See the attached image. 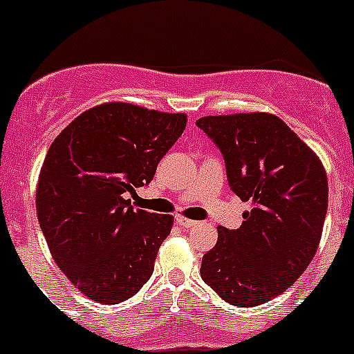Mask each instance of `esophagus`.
<instances>
[{
  "label": "esophagus",
  "mask_w": 354,
  "mask_h": 354,
  "mask_svg": "<svg viewBox=\"0 0 354 354\" xmlns=\"http://www.w3.org/2000/svg\"><path fill=\"white\" fill-rule=\"evenodd\" d=\"M175 221H177V225H180L183 228H192L193 225H196V221L187 220V218H183V216H177V218H175Z\"/></svg>",
  "instance_id": "1"
}]
</instances>
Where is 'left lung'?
Segmentation results:
<instances>
[{"label":"left lung","instance_id":"1","mask_svg":"<svg viewBox=\"0 0 354 354\" xmlns=\"http://www.w3.org/2000/svg\"><path fill=\"white\" fill-rule=\"evenodd\" d=\"M196 126L220 149L230 189L252 202L239 228L218 227V243L202 259V280L230 305L271 301L317 252L328 211L326 171L274 115L202 117Z\"/></svg>","mask_w":354,"mask_h":354}]
</instances>
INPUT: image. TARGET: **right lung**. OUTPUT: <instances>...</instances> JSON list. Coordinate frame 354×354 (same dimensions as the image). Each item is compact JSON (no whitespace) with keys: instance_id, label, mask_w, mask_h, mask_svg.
<instances>
[{"instance_id":"obj_1","label":"right lung","mask_w":354,"mask_h":354,"mask_svg":"<svg viewBox=\"0 0 354 354\" xmlns=\"http://www.w3.org/2000/svg\"><path fill=\"white\" fill-rule=\"evenodd\" d=\"M184 127V113L108 102L81 113L49 147L37 218L58 268L93 301H126L152 277L174 218L126 198L154 179Z\"/></svg>"}]
</instances>
